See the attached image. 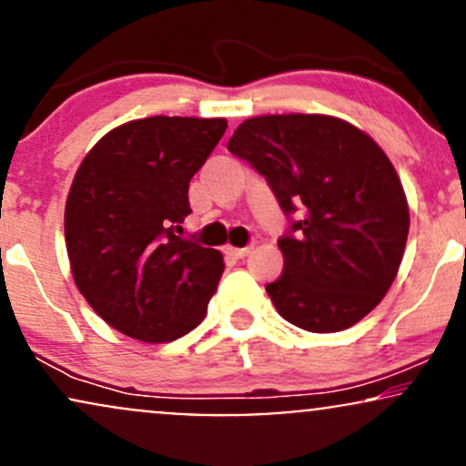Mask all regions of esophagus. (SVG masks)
Returning <instances> with one entry per match:
<instances>
[{"label": "esophagus", "instance_id": "esophagus-1", "mask_svg": "<svg viewBox=\"0 0 466 466\" xmlns=\"http://www.w3.org/2000/svg\"><path fill=\"white\" fill-rule=\"evenodd\" d=\"M228 254L232 258H245V256L251 254V248H228Z\"/></svg>", "mask_w": 466, "mask_h": 466}]
</instances>
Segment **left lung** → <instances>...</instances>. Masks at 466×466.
I'll return each mask as SVG.
<instances>
[{
  "instance_id": "8db88e82",
  "label": "left lung",
  "mask_w": 466,
  "mask_h": 466,
  "mask_svg": "<svg viewBox=\"0 0 466 466\" xmlns=\"http://www.w3.org/2000/svg\"><path fill=\"white\" fill-rule=\"evenodd\" d=\"M229 153L265 175L287 215L285 267L267 285L278 313L309 333L350 329L383 300L403 260L410 208L383 148L324 114H269L240 122Z\"/></svg>"
}]
</instances>
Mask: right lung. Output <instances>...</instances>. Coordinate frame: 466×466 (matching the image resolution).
<instances>
[{
	"mask_svg": "<svg viewBox=\"0 0 466 466\" xmlns=\"http://www.w3.org/2000/svg\"><path fill=\"white\" fill-rule=\"evenodd\" d=\"M226 129V117H140L105 133L80 162L66 201L69 269L122 335L162 344L206 318L226 263L175 228L190 215L192 175Z\"/></svg>",
	"mask_w": 466,
	"mask_h": 466,
	"instance_id": "add662e5",
	"label": "right lung"
}]
</instances>
